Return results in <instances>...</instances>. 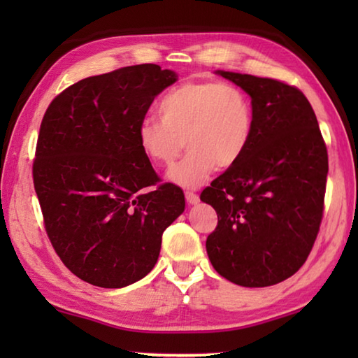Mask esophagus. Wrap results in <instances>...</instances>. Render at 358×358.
<instances>
[{
    "label": "esophagus",
    "instance_id": "34e87169",
    "mask_svg": "<svg viewBox=\"0 0 358 358\" xmlns=\"http://www.w3.org/2000/svg\"><path fill=\"white\" fill-rule=\"evenodd\" d=\"M185 197H186V202H187V203H191V205H194V203H197V202H199V196H197L196 192L186 191V192H185Z\"/></svg>",
    "mask_w": 358,
    "mask_h": 358
}]
</instances>
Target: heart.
<instances>
[{"label": "heart", "mask_w": 358, "mask_h": 358, "mask_svg": "<svg viewBox=\"0 0 358 358\" xmlns=\"http://www.w3.org/2000/svg\"><path fill=\"white\" fill-rule=\"evenodd\" d=\"M157 113L161 121H141L138 145L153 164L171 167L186 143L189 153L169 173L183 187L203 185L216 167L238 164L254 136L251 98L229 82L181 83L162 96Z\"/></svg>", "instance_id": "1"}]
</instances>
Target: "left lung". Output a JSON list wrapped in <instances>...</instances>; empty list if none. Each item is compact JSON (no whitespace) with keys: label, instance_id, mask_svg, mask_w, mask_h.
Listing matches in <instances>:
<instances>
[{"label":"left lung","instance_id":"8db88e82","mask_svg":"<svg viewBox=\"0 0 358 358\" xmlns=\"http://www.w3.org/2000/svg\"><path fill=\"white\" fill-rule=\"evenodd\" d=\"M217 74L251 96L254 136L243 159L201 194L217 215L207 254L230 282L273 286L296 273L313 250L329 155L316 113L299 88L276 78Z\"/></svg>","mask_w":358,"mask_h":358}]
</instances>
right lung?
Here are the masks:
<instances>
[{
  "instance_id": "right-lung-1",
  "label": "right lung",
  "mask_w": 358,
  "mask_h": 358,
  "mask_svg": "<svg viewBox=\"0 0 358 358\" xmlns=\"http://www.w3.org/2000/svg\"><path fill=\"white\" fill-rule=\"evenodd\" d=\"M177 80L157 64L87 77L42 118L33 183L53 250L77 278L118 289L147 276L185 194L161 183L138 145L151 102Z\"/></svg>"
}]
</instances>
